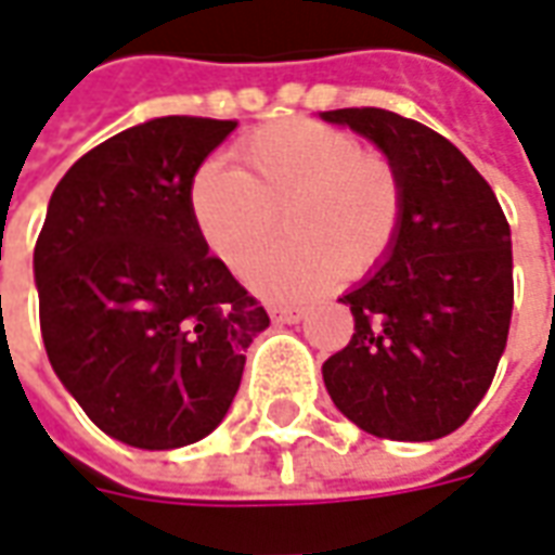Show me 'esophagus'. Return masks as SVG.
<instances>
[{"label":"esophagus","mask_w":555,"mask_h":555,"mask_svg":"<svg viewBox=\"0 0 555 555\" xmlns=\"http://www.w3.org/2000/svg\"><path fill=\"white\" fill-rule=\"evenodd\" d=\"M270 312H273V319L282 322V325H297V322H304V315H307L300 307H273Z\"/></svg>","instance_id":"esophagus-1"}]
</instances>
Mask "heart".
I'll list each match as a JSON object with an SVG mask.
<instances>
[{
    "label": "heart",
    "instance_id": "b5f03b06",
    "mask_svg": "<svg viewBox=\"0 0 555 555\" xmlns=\"http://www.w3.org/2000/svg\"><path fill=\"white\" fill-rule=\"evenodd\" d=\"M240 169L206 160L188 184L199 240L230 270L246 273L276 230L251 285L270 297H307L340 276H367L391 255L404 224V179L379 151L312 118H285L236 145Z\"/></svg>",
    "mask_w": 555,
    "mask_h": 555
}]
</instances>
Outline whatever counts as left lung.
<instances>
[{"label": "left lung", "mask_w": 555, "mask_h": 555, "mask_svg": "<svg viewBox=\"0 0 555 555\" xmlns=\"http://www.w3.org/2000/svg\"><path fill=\"white\" fill-rule=\"evenodd\" d=\"M367 135L404 179L386 263L340 300L356 334L322 364L346 420L388 440H437L483 401L514 312L511 224L450 139L386 108L322 112Z\"/></svg>", "instance_id": "left-lung-1"}]
</instances>
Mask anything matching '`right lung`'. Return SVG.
<instances>
[{
	"mask_svg": "<svg viewBox=\"0 0 555 555\" xmlns=\"http://www.w3.org/2000/svg\"><path fill=\"white\" fill-rule=\"evenodd\" d=\"M233 127L169 115L105 139L60 179L36 243L48 361L96 428L139 450L215 431L270 325L188 212Z\"/></svg>",
	"mask_w": 555,
	"mask_h": 555,
	"instance_id": "add662e5",
	"label": "right lung"
}]
</instances>
